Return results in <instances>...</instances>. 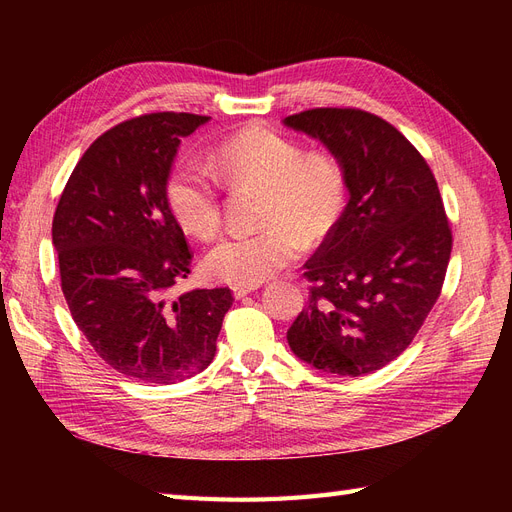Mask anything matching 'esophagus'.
I'll use <instances>...</instances> for the list:
<instances>
[{"mask_svg": "<svg viewBox=\"0 0 512 512\" xmlns=\"http://www.w3.org/2000/svg\"><path fill=\"white\" fill-rule=\"evenodd\" d=\"M254 290H258V284H254V286H243V284L232 286V294H235V299H243V297H247V294L254 292Z\"/></svg>", "mask_w": 512, "mask_h": 512, "instance_id": "esophagus-1", "label": "esophagus"}]
</instances>
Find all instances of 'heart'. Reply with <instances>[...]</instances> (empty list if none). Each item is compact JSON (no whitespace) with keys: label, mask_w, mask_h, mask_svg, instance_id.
<instances>
[{"label":"heart","mask_w":512,"mask_h":512,"mask_svg":"<svg viewBox=\"0 0 512 512\" xmlns=\"http://www.w3.org/2000/svg\"><path fill=\"white\" fill-rule=\"evenodd\" d=\"M211 164L232 185L265 190L260 207L265 228L226 235L215 243L203 260L211 280L232 286L265 282L299 256L301 241L322 243L344 218L348 177L331 149L305 151L297 138L267 126H247L218 145ZM217 178L196 162H179L166 179L170 213L198 239L213 237L222 224Z\"/></svg>","instance_id":"obj_1"}]
</instances>
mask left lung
Masks as SVG:
<instances>
[{
  "mask_svg": "<svg viewBox=\"0 0 512 512\" xmlns=\"http://www.w3.org/2000/svg\"><path fill=\"white\" fill-rule=\"evenodd\" d=\"M284 123L337 153L350 192L305 262L312 288L288 344L324 374H371L412 344L442 292L453 232L436 177L404 134L361 108H309Z\"/></svg>",
  "mask_w": 512,
  "mask_h": 512,
  "instance_id": "obj_1",
  "label": "left lung"
}]
</instances>
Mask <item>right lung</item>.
Returning a JSON list of instances; mask_svg holds the SVG:
<instances>
[{
	"mask_svg": "<svg viewBox=\"0 0 512 512\" xmlns=\"http://www.w3.org/2000/svg\"><path fill=\"white\" fill-rule=\"evenodd\" d=\"M209 117L147 113L98 136L74 166L53 218V245L70 314L100 359L147 384L207 369L230 288L166 290L188 277L192 250L166 203L181 136Z\"/></svg>",
	"mask_w": 512,
	"mask_h": 512,
	"instance_id": "obj_1",
	"label": "right lung"
}]
</instances>
